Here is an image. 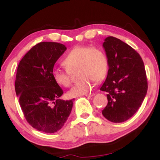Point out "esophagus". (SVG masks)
Listing matches in <instances>:
<instances>
[{
  "mask_svg": "<svg viewBox=\"0 0 160 160\" xmlns=\"http://www.w3.org/2000/svg\"><path fill=\"white\" fill-rule=\"evenodd\" d=\"M94 95V93H90V94H86L85 96L86 97H92Z\"/></svg>",
  "mask_w": 160,
  "mask_h": 160,
  "instance_id": "esophagus-1",
  "label": "esophagus"
}]
</instances>
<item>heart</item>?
<instances>
[{"mask_svg": "<svg viewBox=\"0 0 160 160\" xmlns=\"http://www.w3.org/2000/svg\"><path fill=\"white\" fill-rule=\"evenodd\" d=\"M68 70L56 68L52 76L56 84L69 87L71 84L70 72L78 68L79 82L70 89L69 95L78 97L90 92L94 82H100L107 77L109 70V61L104 51L100 48L89 46H77L68 53L63 60Z\"/></svg>", "mask_w": 160, "mask_h": 160, "instance_id": "1", "label": "heart"}]
</instances>
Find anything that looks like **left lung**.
I'll return each mask as SVG.
<instances>
[{
	"instance_id": "8db88e82",
	"label": "left lung",
	"mask_w": 160,
	"mask_h": 160,
	"mask_svg": "<svg viewBox=\"0 0 160 160\" xmlns=\"http://www.w3.org/2000/svg\"><path fill=\"white\" fill-rule=\"evenodd\" d=\"M103 47L109 70L100 88L107 92L108 99L102 114L112 122H124L136 113L147 94L145 66L139 53L117 38L107 37Z\"/></svg>"
}]
</instances>
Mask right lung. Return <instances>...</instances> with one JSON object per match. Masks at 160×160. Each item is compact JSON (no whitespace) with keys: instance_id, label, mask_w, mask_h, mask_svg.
<instances>
[{"instance_id":"right-lung-1","label":"right lung","mask_w":160,"mask_h":160,"mask_svg":"<svg viewBox=\"0 0 160 160\" xmlns=\"http://www.w3.org/2000/svg\"><path fill=\"white\" fill-rule=\"evenodd\" d=\"M66 50L57 42H40L18 65L15 88L22 111L29 125L53 133L60 130L71 112L73 99H59L63 91L54 81V64Z\"/></svg>"}]
</instances>
